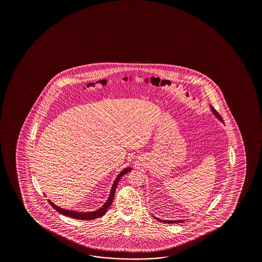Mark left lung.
<instances>
[{"label": "left lung", "mask_w": 262, "mask_h": 262, "mask_svg": "<svg viewBox=\"0 0 262 262\" xmlns=\"http://www.w3.org/2000/svg\"><path fill=\"white\" fill-rule=\"evenodd\" d=\"M212 112H213V114L217 117V118L221 121V122H223V119L221 116H220V115H219V113L215 111V109L214 107H211ZM155 219H157V220H158V221H160V222L165 223V224H176V223H181L183 222V220H174V221H172V220H169V221H167V220H161V219H158V217H155Z\"/></svg>", "instance_id": "obj_1"}]
</instances>
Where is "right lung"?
<instances>
[{"instance_id":"1","label":"right lung","mask_w":262,"mask_h":262,"mask_svg":"<svg viewBox=\"0 0 262 262\" xmlns=\"http://www.w3.org/2000/svg\"><path fill=\"white\" fill-rule=\"evenodd\" d=\"M130 170H132V168L128 167V168L122 170V172L119 173L115 182H114V184H113V187H112L111 192H110V195H109L107 201L104 203V206H103L102 208H99V209H97V211L86 212V213L71 211V210H66V209H63V208H59L57 206H55L53 202H51L50 201H49L51 206H52L54 209H56V211L61 213L62 215H67L69 217L75 219H81V220H92V219H98V217H101L102 215H104V214H105V212L107 211L108 208L111 206L112 202L114 201L115 190H116L117 185H118L119 181L122 178V176H123V174L129 172Z\"/></svg>"}]
</instances>
